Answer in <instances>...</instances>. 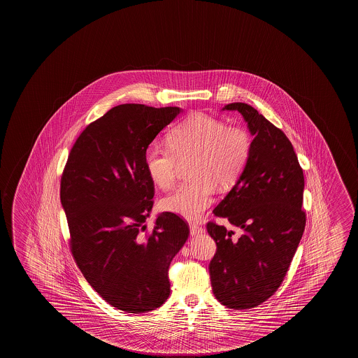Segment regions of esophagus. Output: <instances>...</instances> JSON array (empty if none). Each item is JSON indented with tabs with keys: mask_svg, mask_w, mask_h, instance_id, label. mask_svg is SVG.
Returning a JSON list of instances; mask_svg holds the SVG:
<instances>
[{
	"mask_svg": "<svg viewBox=\"0 0 358 358\" xmlns=\"http://www.w3.org/2000/svg\"><path fill=\"white\" fill-rule=\"evenodd\" d=\"M203 231H205V229H203L202 226H199V224H196V223L189 226V232H191V235L192 236L199 235V234H202Z\"/></svg>",
	"mask_w": 358,
	"mask_h": 358,
	"instance_id": "obj_1",
	"label": "esophagus"
}]
</instances>
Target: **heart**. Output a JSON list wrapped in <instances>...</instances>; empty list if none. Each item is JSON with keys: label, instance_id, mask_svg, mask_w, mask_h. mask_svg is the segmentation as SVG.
Masks as SVG:
<instances>
[{"label": "heart", "instance_id": "1", "mask_svg": "<svg viewBox=\"0 0 358 358\" xmlns=\"http://www.w3.org/2000/svg\"><path fill=\"white\" fill-rule=\"evenodd\" d=\"M169 146L148 147L143 156L147 173L162 189L176 181L180 162H187L188 176L161 201L164 211L197 221L213 201L215 186L234 187L246 170L252 140L248 131L222 120L194 112L172 127Z\"/></svg>", "mask_w": 358, "mask_h": 358}]
</instances>
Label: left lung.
<instances>
[{
  "label": "left lung",
  "mask_w": 358,
  "mask_h": 358,
  "mask_svg": "<svg viewBox=\"0 0 358 358\" xmlns=\"http://www.w3.org/2000/svg\"><path fill=\"white\" fill-rule=\"evenodd\" d=\"M224 110L240 112L255 138L240 181L213 211L243 234L234 238V231L207 223L217 245L210 277L223 306L247 310L270 299L292 262L306 227L305 177L283 131L247 103H229Z\"/></svg>",
  "instance_id": "left-lung-1"
}]
</instances>
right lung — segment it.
I'll return each instance as SVG.
<instances>
[{"label": "right lung", "mask_w": 358, "mask_h": 358, "mask_svg": "<svg viewBox=\"0 0 358 358\" xmlns=\"http://www.w3.org/2000/svg\"><path fill=\"white\" fill-rule=\"evenodd\" d=\"M178 113V107H113L78 136L61 176L72 257L108 305L129 313L169 299L171 261L189 234L188 223L171 212L151 231L143 224L155 196L143 156Z\"/></svg>", "instance_id": "add662e5"}]
</instances>
